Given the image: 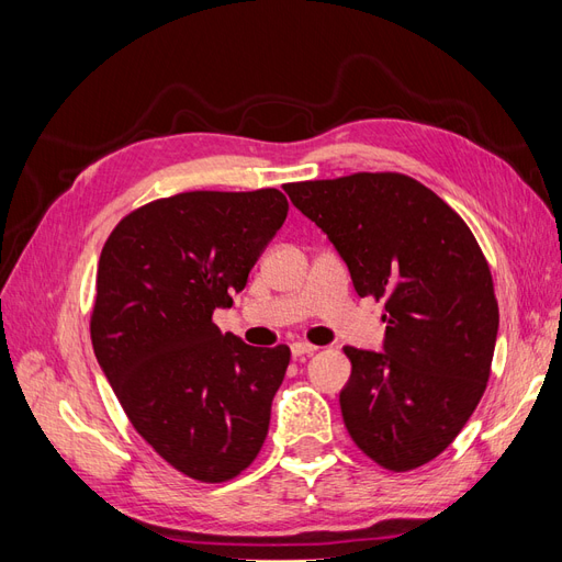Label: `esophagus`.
I'll return each mask as SVG.
<instances>
[{
  "instance_id": "1",
  "label": "esophagus",
  "mask_w": 562,
  "mask_h": 562,
  "mask_svg": "<svg viewBox=\"0 0 562 562\" xmlns=\"http://www.w3.org/2000/svg\"><path fill=\"white\" fill-rule=\"evenodd\" d=\"M318 347H314V345H310V342H293L291 345V351H293V356L295 359H300V356H310V353H314Z\"/></svg>"
}]
</instances>
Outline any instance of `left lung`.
<instances>
[{"label":"left lung","mask_w":562,"mask_h":562,"mask_svg":"<svg viewBox=\"0 0 562 562\" xmlns=\"http://www.w3.org/2000/svg\"><path fill=\"white\" fill-rule=\"evenodd\" d=\"M285 194L349 267L356 293L384 302V351L345 347V427L372 462L411 471L443 452L481 403L499 307L469 225L411 176L288 182Z\"/></svg>","instance_id":"left-lung-1"}]
</instances>
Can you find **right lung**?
<instances>
[{"label": "right lung", "instance_id": "obj_1", "mask_svg": "<svg viewBox=\"0 0 562 562\" xmlns=\"http://www.w3.org/2000/svg\"><path fill=\"white\" fill-rule=\"evenodd\" d=\"M285 196L182 192L119 220L98 260L91 342L133 429L199 483L258 457L291 349L250 347L213 323L283 225Z\"/></svg>", "mask_w": 562, "mask_h": 562}]
</instances>
